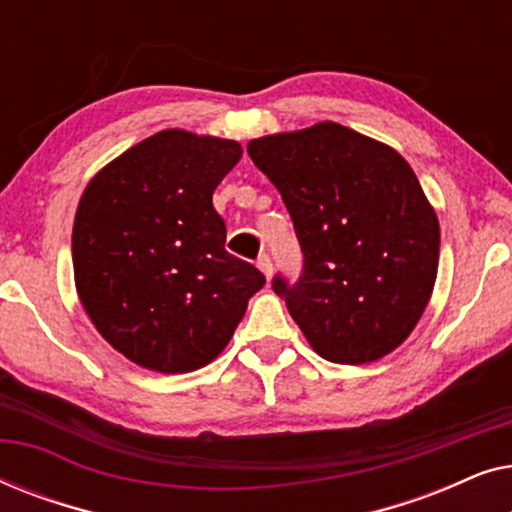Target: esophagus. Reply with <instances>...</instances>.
I'll return each instance as SVG.
<instances>
[{
	"instance_id": "obj_1",
	"label": "esophagus",
	"mask_w": 512,
	"mask_h": 512,
	"mask_svg": "<svg viewBox=\"0 0 512 512\" xmlns=\"http://www.w3.org/2000/svg\"><path fill=\"white\" fill-rule=\"evenodd\" d=\"M256 265H258V270H261L265 277H268V279L272 277V261H270V256H268V254H261V256H258Z\"/></svg>"
}]
</instances>
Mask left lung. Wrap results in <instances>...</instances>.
Instances as JSON below:
<instances>
[{"instance_id": "obj_1", "label": "left lung", "mask_w": 512, "mask_h": 512, "mask_svg": "<svg viewBox=\"0 0 512 512\" xmlns=\"http://www.w3.org/2000/svg\"><path fill=\"white\" fill-rule=\"evenodd\" d=\"M247 151L296 228L303 275H277L272 289L314 352L349 366L394 352L438 275L440 226L412 167L333 121L251 139Z\"/></svg>"}]
</instances>
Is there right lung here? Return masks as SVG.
Returning <instances> with one entry per match:
<instances>
[{
    "mask_svg": "<svg viewBox=\"0 0 512 512\" xmlns=\"http://www.w3.org/2000/svg\"><path fill=\"white\" fill-rule=\"evenodd\" d=\"M242 158L233 139L163 130L90 179L72 230L81 305L137 366L188 373L233 338L261 270L226 251L214 188Z\"/></svg>",
    "mask_w": 512,
    "mask_h": 512,
    "instance_id": "1",
    "label": "right lung"
}]
</instances>
